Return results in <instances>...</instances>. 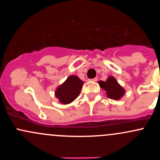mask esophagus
<instances>
[{"label":"esophagus","instance_id":"esophagus-1","mask_svg":"<svg viewBox=\"0 0 160 160\" xmlns=\"http://www.w3.org/2000/svg\"><path fill=\"white\" fill-rule=\"evenodd\" d=\"M89 80L92 82H97L98 81V78H93V79H91V80Z\"/></svg>","mask_w":160,"mask_h":160}]
</instances>
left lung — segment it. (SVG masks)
Returning a JSON list of instances; mask_svg holds the SVG:
<instances>
[{
  "label": "left lung",
  "instance_id": "obj_1",
  "mask_svg": "<svg viewBox=\"0 0 160 160\" xmlns=\"http://www.w3.org/2000/svg\"><path fill=\"white\" fill-rule=\"evenodd\" d=\"M100 87L106 91L108 98L113 100H120L125 93V90L121 86L113 76H109L106 81H98Z\"/></svg>",
  "mask_w": 160,
  "mask_h": 160
}]
</instances>
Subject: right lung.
<instances>
[{
	"label": "right lung",
	"instance_id": "add662e5",
	"mask_svg": "<svg viewBox=\"0 0 160 160\" xmlns=\"http://www.w3.org/2000/svg\"><path fill=\"white\" fill-rule=\"evenodd\" d=\"M83 85V80L77 76L70 75L62 84L57 87L55 96L61 104H70L80 95Z\"/></svg>",
	"mask_w": 160,
	"mask_h": 160
}]
</instances>
